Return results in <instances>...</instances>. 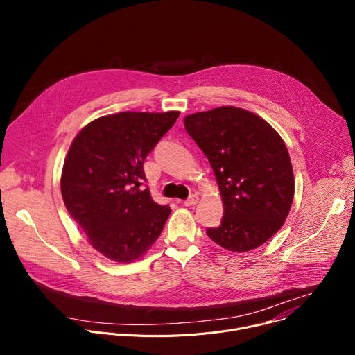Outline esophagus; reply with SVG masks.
Returning a JSON list of instances; mask_svg holds the SVG:
<instances>
[{
    "mask_svg": "<svg viewBox=\"0 0 355 355\" xmlns=\"http://www.w3.org/2000/svg\"><path fill=\"white\" fill-rule=\"evenodd\" d=\"M198 200H199L198 195H191V196L184 202V205H185V207H193V205L198 204Z\"/></svg>",
    "mask_w": 355,
    "mask_h": 355,
    "instance_id": "obj_1",
    "label": "esophagus"
}]
</instances>
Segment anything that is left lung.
Segmentation results:
<instances>
[{"mask_svg": "<svg viewBox=\"0 0 355 355\" xmlns=\"http://www.w3.org/2000/svg\"><path fill=\"white\" fill-rule=\"evenodd\" d=\"M184 126L209 160L223 202L220 226L207 234L234 252L263 245L282 227L295 193L282 137L261 116L237 107L189 114Z\"/></svg>", "mask_w": 355, "mask_h": 355, "instance_id": "obj_1", "label": "left lung"}]
</instances>
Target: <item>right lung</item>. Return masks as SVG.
<instances>
[{
    "label": "right lung",
    "mask_w": 355,
    "mask_h": 355,
    "mask_svg": "<svg viewBox=\"0 0 355 355\" xmlns=\"http://www.w3.org/2000/svg\"><path fill=\"white\" fill-rule=\"evenodd\" d=\"M178 116V111L105 115L70 144L60 178L66 209L111 261L141 259L163 232L171 209L141 188L143 163Z\"/></svg>",
    "instance_id": "1"
}]
</instances>
